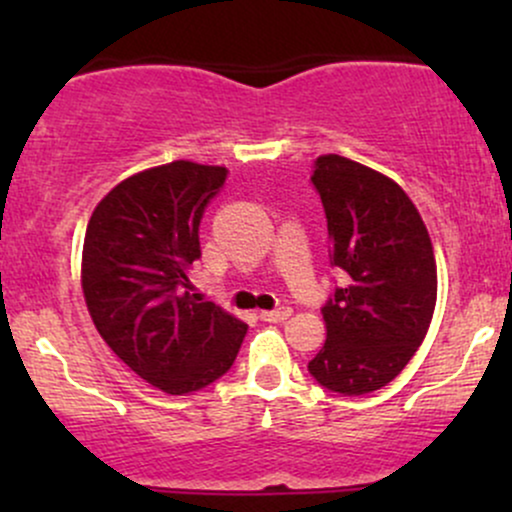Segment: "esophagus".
<instances>
[{
	"label": "esophagus",
	"instance_id": "1",
	"mask_svg": "<svg viewBox=\"0 0 512 512\" xmlns=\"http://www.w3.org/2000/svg\"><path fill=\"white\" fill-rule=\"evenodd\" d=\"M291 317V308H279V310H262L260 320L264 322H284Z\"/></svg>",
	"mask_w": 512,
	"mask_h": 512
}]
</instances>
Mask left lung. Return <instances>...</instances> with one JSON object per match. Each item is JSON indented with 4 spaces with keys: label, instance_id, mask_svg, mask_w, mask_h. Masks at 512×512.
I'll return each instance as SVG.
<instances>
[{
    "label": "left lung",
    "instance_id": "8db88e82",
    "mask_svg": "<svg viewBox=\"0 0 512 512\" xmlns=\"http://www.w3.org/2000/svg\"><path fill=\"white\" fill-rule=\"evenodd\" d=\"M334 267L346 286L322 308L327 339L310 375L366 395L395 380L431 327L438 269L419 209L395 180L339 154L315 161Z\"/></svg>",
    "mask_w": 512,
    "mask_h": 512
}]
</instances>
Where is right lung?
Here are the masks:
<instances>
[{"mask_svg": "<svg viewBox=\"0 0 512 512\" xmlns=\"http://www.w3.org/2000/svg\"><path fill=\"white\" fill-rule=\"evenodd\" d=\"M228 170L195 161L146 168L93 209L81 289L103 342L168 395L214 383L236 361L248 325L190 289L199 221Z\"/></svg>", "mask_w": 512, "mask_h": 512, "instance_id": "1", "label": "right lung"}]
</instances>
